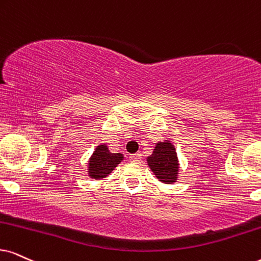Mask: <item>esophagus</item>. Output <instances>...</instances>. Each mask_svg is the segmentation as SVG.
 <instances>
[{"label":"esophagus","mask_w":261,"mask_h":261,"mask_svg":"<svg viewBox=\"0 0 261 261\" xmlns=\"http://www.w3.org/2000/svg\"><path fill=\"white\" fill-rule=\"evenodd\" d=\"M130 160L131 161H138V160H141V158H142V154L141 153H135V154H130Z\"/></svg>","instance_id":"1"}]
</instances>
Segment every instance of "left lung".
<instances>
[{"label":"left lung","instance_id":"obj_1","mask_svg":"<svg viewBox=\"0 0 261 261\" xmlns=\"http://www.w3.org/2000/svg\"><path fill=\"white\" fill-rule=\"evenodd\" d=\"M147 164L155 177L165 184L177 182L179 174V160L176 148L169 140L155 143L151 155L147 156Z\"/></svg>","mask_w":261,"mask_h":261}]
</instances>
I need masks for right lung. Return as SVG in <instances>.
Returning a JSON list of instances; mask_svg holds the SVG:
<instances>
[{
  "instance_id": "right-lung-1",
  "label": "right lung",
  "mask_w": 261,
  "mask_h": 261,
  "mask_svg": "<svg viewBox=\"0 0 261 261\" xmlns=\"http://www.w3.org/2000/svg\"><path fill=\"white\" fill-rule=\"evenodd\" d=\"M123 160L124 154L111 153L107 144H98L88 161V176L92 179H103L110 176Z\"/></svg>"
}]
</instances>
